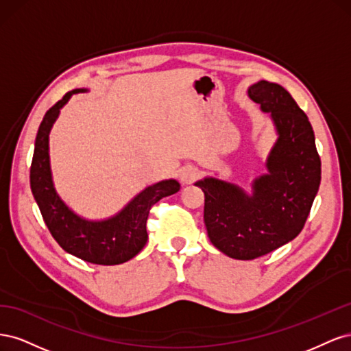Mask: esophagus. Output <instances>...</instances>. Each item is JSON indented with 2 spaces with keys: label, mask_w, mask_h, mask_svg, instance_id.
<instances>
[{
  "label": "esophagus",
  "mask_w": 351,
  "mask_h": 351,
  "mask_svg": "<svg viewBox=\"0 0 351 351\" xmlns=\"http://www.w3.org/2000/svg\"><path fill=\"white\" fill-rule=\"evenodd\" d=\"M197 177H199V169L195 167H186L180 171V180H182L183 184H192Z\"/></svg>",
  "instance_id": "34e87169"
}]
</instances>
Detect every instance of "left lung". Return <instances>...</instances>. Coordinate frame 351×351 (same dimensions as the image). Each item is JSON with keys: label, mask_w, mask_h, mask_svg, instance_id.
I'll return each instance as SVG.
<instances>
[{"label": "left lung", "mask_w": 351, "mask_h": 351, "mask_svg": "<svg viewBox=\"0 0 351 351\" xmlns=\"http://www.w3.org/2000/svg\"><path fill=\"white\" fill-rule=\"evenodd\" d=\"M278 133L267 159L268 174L252 183V195L236 184L206 177L196 183L205 193L208 237L227 256L250 261L299 236L321 184V158L307 115L277 83L261 80L247 90Z\"/></svg>", "instance_id": "1"}]
</instances>
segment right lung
Returning <instances> with one entry per match:
<instances>
[{
	"instance_id": "right-lung-1",
	"label": "right lung",
	"mask_w": 351,
	"mask_h": 351,
	"mask_svg": "<svg viewBox=\"0 0 351 351\" xmlns=\"http://www.w3.org/2000/svg\"><path fill=\"white\" fill-rule=\"evenodd\" d=\"M86 89L67 92L51 107L42 120L35 141L30 165V189L45 224L60 246L82 261L97 265H119L134 258L147 241L146 221L151 208L159 199L180 190L176 180H162L146 187L132 199L119 214L104 221L83 219L60 199L52 183L49 167V132L71 95Z\"/></svg>"
}]
</instances>
